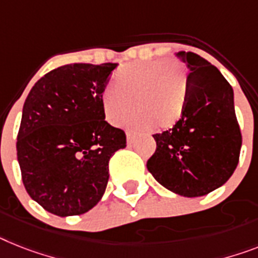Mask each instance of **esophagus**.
<instances>
[{"label":"esophagus","mask_w":258,"mask_h":258,"mask_svg":"<svg viewBox=\"0 0 258 258\" xmlns=\"http://www.w3.org/2000/svg\"><path fill=\"white\" fill-rule=\"evenodd\" d=\"M134 140H136V138H134V134L131 133V132H127V133H126V142H127V145L133 144Z\"/></svg>","instance_id":"34e87169"}]
</instances>
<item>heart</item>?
Returning a JSON list of instances; mask_svg holds the SVG:
<instances>
[{
	"instance_id": "heart-1",
	"label": "heart",
	"mask_w": 258,
	"mask_h": 258,
	"mask_svg": "<svg viewBox=\"0 0 258 258\" xmlns=\"http://www.w3.org/2000/svg\"><path fill=\"white\" fill-rule=\"evenodd\" d=\"M112 84L103 88L100 104L108 122L118 125L134 109L137 113L126 121L134 131L153 125L169 129L180 120L186 108L188 79L176 60L136 61L114 74Z\"/></svg>"
}]
</instances>
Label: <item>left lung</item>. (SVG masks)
Returning <instances> with one entry per match:
<instances>
[{
  "instance_id": "1",
  "label": "left lung",
  "mask_w": 258,
  "mask_h": 258,
  "mask_svg": "<svg viewBox=\"0 0 258 258\" xmlns=\"http://www.w3.org/2000/svg\"><path fill=\"white\" fill-rule=\"evenodd\" d=\"M188 74L186 108L174 127L154 134L157 149L146 166L155 180L186 198L207 195L235 171L241 133L233 89L218 68L195 52L179 51Z\"/></svg>"
}]
</instances>
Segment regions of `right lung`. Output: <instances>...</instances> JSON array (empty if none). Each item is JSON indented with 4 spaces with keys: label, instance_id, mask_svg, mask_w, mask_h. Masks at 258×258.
<instances>
[{
    "label": "right lung",
    "instance_id": "add662e5",
    "mask_svg": "<svg viewBox=\"0 0 258 258\" xmlns=\"http://www.w3.org/2000/svg\"><path fill=\"white\" fill-rule=\"evenodd\" d=\"M116 63H74L40 78L27 95L17 158L27 194L57 216L88 212L109 179L110 157L126 146L105 121L100 95Z\"/></svg>",
    "mask_w": 258,
    "mask_h": 258
}]
</instances>
